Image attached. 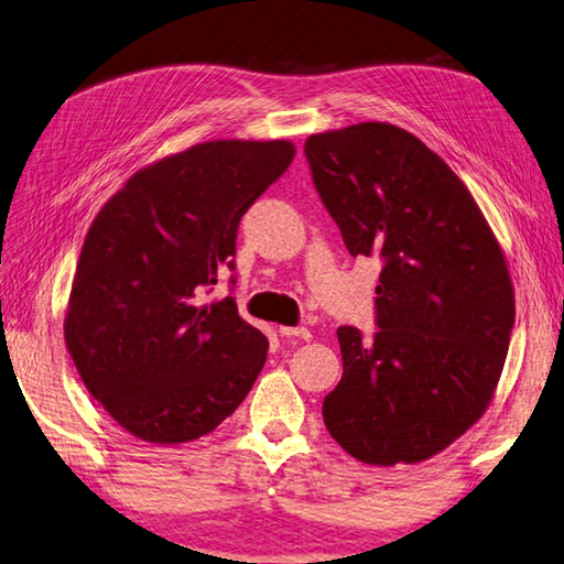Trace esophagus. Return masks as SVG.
<instances>
[{
	"mask_svg": "<svg viewBox=\"0 0 564 564\" xmlns=\"http://www.w3.org/2000/svg\"><path fill=\"white\" fill-rule=\"evenodd\" d=\"M280 334L286 338H304V341L312 338V332L306 326H280Z\"/></svg>",
	"mask_w": 564,
	"mask_h": 564,
	"instance_id": "esophagus-1",
	"label": "esophagus"
}]
</instances>
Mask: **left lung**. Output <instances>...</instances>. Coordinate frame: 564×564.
I'll use <instances>...</instances> for the list:
<instances>
[{
  "instance_id": "8db88e82",
  "label": "left lung",
  "mask_w": 564,
  "mask_h": 564,
  "mask_svg": "<svg viewBox=\"0 0 564 564\" xmlns=\"http://www.w3.org/2000/svg\"><path fill=\"white\" fill-rule=\"evenodd\" d=\"M348 252L382 258L378 334L338 326L344 376L324 424L358 462L420 464L481 420L503 373L516 292L503 248L440 154L390 122L304 144Z\"/></svg>"
}]
</instances>
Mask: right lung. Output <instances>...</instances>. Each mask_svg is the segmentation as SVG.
<instances>
[{
    "label": "right lung",
    "mask_w": 564,
    "mask_h": 564,
    "mask_svg": "<svg viewBox=\"0 0 564 564\" xmlns=\"http://www.w3.org/2000/svg\"><path fill=\"white\" fill-rule=\"evenodd\" d=\"M294 154L290 140L200 142L137 169L95 216L63 338L90 395L137 440L204 437L258 380L268 338L232 296H198L232 268L242 214Z\"/></svg>",
    "instance_id": "obj_1"
}]
</instances>
